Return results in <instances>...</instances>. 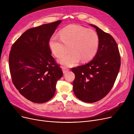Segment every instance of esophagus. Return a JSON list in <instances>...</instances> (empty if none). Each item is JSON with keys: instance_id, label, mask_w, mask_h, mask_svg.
<instances>
[{"instance_id": "esophagus-1", "label": "esophagus", "mask_w": 134, "mask_h": 134, "mask_svg": "<svg viewBox=\"0 0 134 134\" xmlns=\"http://www.w3.org/2000/svg\"><path fill=\"white\" fill-rule=\"evenodd\" d=\"M62 71L63 73H65L66 72H67L68 71H69V69L67 67H62Z\"/></svg>"}]
</instances>
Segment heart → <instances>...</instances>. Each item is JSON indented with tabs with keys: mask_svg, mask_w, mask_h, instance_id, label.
Returning <instances> with one entry per match:
<instances>
[{
	"mask_svg": "<svg viewBox=\"0 0 134 134\" xmlns=\"http://www.w3.org/2000/svg\"><path fill=\"white\" fill-rule=\"evenodd\" d=\"M60 37L56 35L49 41V47L56 58L64 54L69 47V52L59 60V63L68 67L76 65L81 60L86 62L96 55L99 44L97 34L92 30L79 25H70L59 32Z\"/></svg>",
	"mask_w": 134,
	"mask_h": 134,
	"instance_id": "1",
	"label": "heart"
}]
</instances>
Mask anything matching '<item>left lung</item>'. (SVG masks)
Wrapping results in <instances>:
<instances>
[{
  "mask_svg": "<svg viewBox=\"0 0 134 134\" xmlns=\"http://www.w3.org/2000/svg\"><path fill=\"white\" fill-rule=\"evenodd\" d=\"M93 26L99 39L93 59L87 64L72 68L75 74L73 90L75 96L85 103H94L106 96L113 87L121 65L118 46L111 35Z\"/></svg>",
  "mask_w": 134,
  "mask_h": 134,
  "instance_id": "1",
  "label": "left lung"
}]
</instances>
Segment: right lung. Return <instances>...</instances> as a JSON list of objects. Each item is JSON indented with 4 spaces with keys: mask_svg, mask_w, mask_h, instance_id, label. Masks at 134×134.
Here are the masks:
<instances>
[{
    "mask_svg": "<svg viewBox=\"0 0 134 134\" xmlns=\"http://www.w3.org/2000/svg\"><path fill=\"white\" fill-rule=\"evenodd\" d=\"M61 22L27 30L11 47L9 61L12 82L21 94L33 103L51 100L56 82L63 75L49 47V39Z\"/></svg>",
    "mask_w": 134,
    "mask_h": 134,
    "instance_id": "1",
    "label": "right lung"
}]
</instances>
